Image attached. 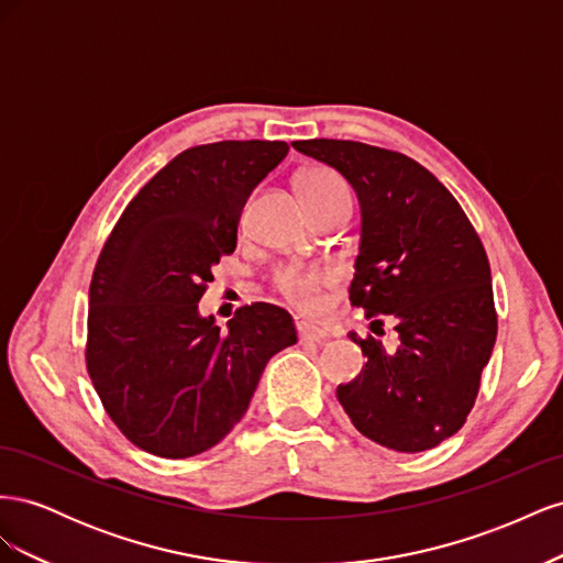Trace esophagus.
<instances>
[{
  "label": "esophagus",
  "instance_id": "34e87169",
  "mask_svg": "<svg viewBox=\"0 0 563 563\" xmlns=\"http://www.w3.org/2000/svg\"><path fill=\"white\" fill-rule=\"evenodd\" d=\"M296 331H298L300 343H321V340L329 338L327 331L314 327V323L305 321V319H296Z\"/></svg>",
  "mask_w": 563,
  "mask_h": 563
}]
</instances>
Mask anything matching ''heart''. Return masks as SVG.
I'll return each instance as SVG.
<instances>
[{
  "instance_id": "obj_1",
  "label": "heart",
  "mask_w": 563,
  "mask_h": 563,
  "mask_svg": "<svg viewBox=\"0 0 563 563\" xmlns=\"http://www.w3.org/2000/svg\"><path fill=\"white\" fill-rule=\"evenodd\" d=\"M298 190L308 203L312 216H321L338 207H352V197L345 180L333 168L312 166L298 176ZM331 284V275L323 267L282 265L272 275V286L284 296L286 302L302 312H312L321 305V294Z\"/></svg>"
}]
</instances>
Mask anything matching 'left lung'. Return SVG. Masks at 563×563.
Listing matches in <instances>:
<instances>
[{
	"label": "left lung",
	"mask_w": 563,
	"mask_h": 563,
	"mask_svg": "<svg viewBox=\"0 0 563 563\" xmlns=\"http://www.w3.org/2000/svg\"><path fill=\"white\" fill-rule=\"evenodd\" d=\"M294 147L338 168L362 201L350 302L377 335L350 333L366 366L338 387V401L380 446L434 449L465 424L496 345L498 312L479 234L446 187L401 152L329 139ZM385 318L398 323L395 349L379 340Z\"/></svg>",
	"instance_id": "8db88e82"
}]
</instances>
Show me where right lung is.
Wrapping results in <instances>:
<instances>
[{
  "label": "right lung",
  "instance_id": "1",
  "mask_svg": "<svg viewBox=\"0 0 563 563\" xmlns=\"http://www.w3.org/2000/svg\"><path fill=\"white\" fill-rule=\"evenodd\" d=\"M284 141H220L180 152L135 195L98 255L87 371L133 446L159 457L209 451L240 422L272 354L296 345L286 310L251 302L228 331L199 317L211 267L236 249L246 197Z\"/></svg>",
  "mask_w": 563,
  "mask_h": 563
}]
</instances>
